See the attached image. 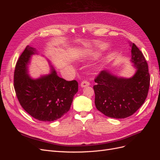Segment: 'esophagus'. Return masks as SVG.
<instances>
[{
    "label": "esophagus",
    "mask_w": 160,
    "mask_h": 160,
    "mask_svg": "<svg viewBox=\"0 0 160 160\" xmlns=\"http://www.w3.org/2000/svg\"><path fill=\"white\" fill-rule=\"evenodd\" d=\"M89 85H90V83H89V82H88V81H82L81 83V88H85V87H88Z\"/></svg>",
    "instance_id": "obj_1"
}]
</instances>
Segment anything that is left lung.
<instances>
[{
    "label": "left lung",
    "mask_w": 160,
    "mask_h": 160,
    "mask_svg": "<svg viewBox=\"0 0 160 160\" xmlns=\"http://www.w3.org/2000/svg\"><path fill=\"white\" fill-rule=\"evenodd\" d=\"M130 46L131 62L136 69L132 77H119L104 70L95 79L96 108L109 118L123 119L131 116L148 96L150 82L148 63L138 47L134 43Z\"/></svg>",
    "instance_id": "left-lung-1"
}]
</instances>
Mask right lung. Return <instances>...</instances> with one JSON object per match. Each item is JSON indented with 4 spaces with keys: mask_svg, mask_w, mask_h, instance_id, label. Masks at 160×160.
I'll use <instances>...</instances> for the list:
<instances>
[{
    "mask_svg": "<svg viewBox=\"0 0 160 160\" xmlns=\"http://www.w3.org/2000/svg\"><path fill=\"white\" fill-rule=\"evenodd\" d=\"M35 48L27 46L17 62L14 72V88L18 100L27 112L42 122H53L69 111L78 83L68 81L57 75L51 67V73L33 79L28 75V65Z\"/></svg>",
    "mask_w": 160,
    "mask_h": 160,
    "instance_id": "add662e5",
    "label": "right lung"
}]
</instances>
